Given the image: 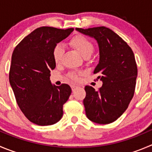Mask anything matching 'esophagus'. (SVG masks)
<instances>
[{
  "mask_svg": "<svg viewBox=\"0 0 152 152\" xmlns=\"http://www.w3.org/2000/svg\"><path fill=\"white\" fill-rule=\"evenodd\" d=\"M71 87H72V91H75V89H77V86H75V85H72V86H71Z\"/></svg>",
  "mask_w": 152,
  "mask_h": 152,
  "instance_id": "obj_1",
  "label": "esophagus"
}]
</instances>
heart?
I'll use <instances>...</instances> for the list:
<instances>
[{"label":"heart","mask_w":152,"mask_h":152,"mask_svg":"<svg viewBox=\"0 0 152 152\" xmlns=\"http://www.w3.org/2000/svg\"><path fill=\"white\" fill-rule=\"evenodd\" d=\"M70 45L79 52L82 57H87L92 54L94 50V45L91 41L83 36H76L70 40ZM63 48L60 45H57L53 50V57L55 63L61 61L63 54ZM69 77L73 81L78 80V74L75 72L69 74Z\"/></svg>","instance_id":"1"}]
</instances>
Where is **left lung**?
Here are the masks:
<instances>
[{"label":"left lung","instance_id":"obj_1","mask_svg":"<svg viewBox=\"0 0 152 152\" xmlns=\"http://www.w3.org/2000/svg\"><path fill=\"white\" fill-rule=\"evenodd\" d=\"M97 40L99 63L94 74L103 85L96 91L85 86L83 105L87 118L98 124L112 123L128 108L135 91L137 66L134 52L129 45L112 30L105 27L76 28Z\"/></svg>","mask_w":152,"mask_h":152}]
</instances>
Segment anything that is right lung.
Returning a JSON list of instances; mask_svg holds the SVG:
<instances>
[{
  "instance_id": "add662e5",
  "label": "right lung",
  "mask_w": 152,
  "mask_h": 152,
  "mask_svg": "<svg viewBox=\"0 0 152 152\" xmlns=\"http://www.w3.org/2000/svg\"><path fill=\"white\" fill-rule=\"evenodd\" d=\"M73 30L39 27L24 37L13 50L10 83L21 110L36 125H53L63 116V104L72 89L66 83L52 85L50 72L56 67L53 48Z\"/></svg>"
}]
</instances>
